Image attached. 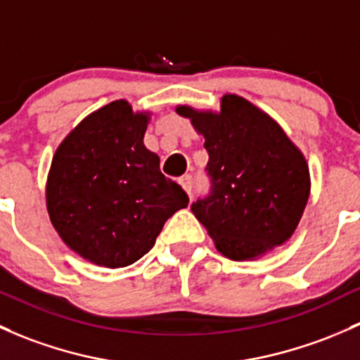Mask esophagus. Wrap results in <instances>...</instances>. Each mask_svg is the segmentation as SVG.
Here are the masks:
<instances>
[{
  "label": "esophagus",
  "mask_w": 360,
  "mask_h": 360,
  "mask_svg": "<svg viewBox=\"0 0 360 360\" xmlns=\"http://www.w3.org/2000/svg\"><path fill=\"white\" fill-rule=\"evenodd\" d=\"M180 185L184 187V191L187 192L188 195H192V176L191 175H185L180 179Z\"/></svg>",
  "instance_id": "obj_1"
}]
</instances>
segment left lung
<instances>
[{"label":"left lung","instance_id":"8db88e82","mask_svg":"<svg viewBox=\"0 0 360 360\" xmlns=\"http://www.w3.org/2000/svg\"><path fill=\"white\" fill-rule=\"evenodd\" d=\"M204 137L211 192L192 204L218 252L257 259L288 240L302 218L311 175L304 154L280 125L237 94L219 111L176 106Z\"/></svg>","mask_w":360,"mask_h":360}]
</instances>
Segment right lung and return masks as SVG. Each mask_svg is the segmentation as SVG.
<instances>
[{
    "label": "right lung",
    "instance_id": "1",
    "mask_svg": "<svg viewBox=\"0 0 360 360\" xmlns=\"http://www.w3.org/2000/svg\"><path fill=\"white\" fill-rule=\"evenodd\" d=\"M150 113L120 99L86 117L58 146L46 181L53 226L92 264L125 268L153 249L169 216L188 204L144 146Z\"/></svg>",
    "mask_w": 360,
    "mask_h": 360
}]
</instances>
